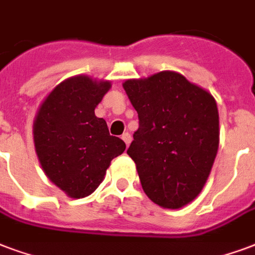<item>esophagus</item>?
<instances>
[{
	"label": "esophagus",
	"mask_w": 255,
	"mask_h": 255,
	"mask_svg": "<svg viewBox=\"0 0 255 255\" xmlns=\"http://www.w3.org/2000/svg\"><path fill=\"white\" fill-rule=\"evenodd\" d=\"M121 138H122V139H124V141H125L126 146H129V143L131 142V135H130L129 133H128V131H126V133H124V134H122V137H121Z\"/></svg>",
	"instance_id": "34e87169"
}]
</instances>
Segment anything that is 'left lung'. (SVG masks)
I'll use <instances>...</instances> for the list:
<instances>
[{"label": "left lung", "mask_w": 255, "mask_h": 255, "mask_svg": "<svg viewBox=\"0 0 255 255\" xmlns=\"http://www.w3.org/2000/svg\"><path fill=\"white\" fill-rule=\"evenodd\" d=\"M138 114L128 154L148 198L164 208L192 202L206 184L219 145V114L211 94L162 71L124 83Z\"/></svg>", "instance_id": "8db88e82"}]
</instances>
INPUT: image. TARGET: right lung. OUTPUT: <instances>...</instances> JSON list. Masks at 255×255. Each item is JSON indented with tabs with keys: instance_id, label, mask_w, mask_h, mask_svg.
I'll use <instances>...</instances> for the list:
<instances>
[{
	"instance_id": "obj_1",
	"label": "right lung",
	"mask_w": 255,
	"mask_h": 255,
	"mask_svg": "<svg viewBox=\"0 0 255 255\" xmlns=\"http://www.w3.org/2000/svg\"><path fill=\"white\" fill-rule=\"evenodd\" d=\"M110 82L74 76L51 91L33 124L34 148L45 175L74 199L98 188L113 158L125 150L110 135L106 121L95 107L110 89Z\"/></svg>"
}]
</instances>
